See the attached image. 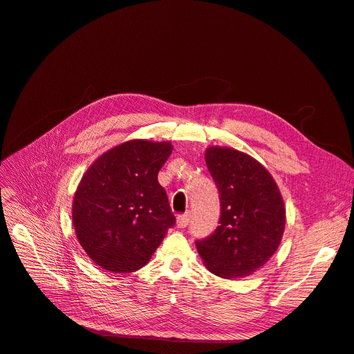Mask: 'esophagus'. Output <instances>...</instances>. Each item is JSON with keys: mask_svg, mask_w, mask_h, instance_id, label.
Here are the masks:
<instances>
[{"mask_svg": "<svg viewBox=\"0 0 354 354\" xmlns=\"http://www.w3.org/2000/svg\"><path fill=\"white\" fill-rule=\"evenodd\" d=\"M189 222H190V214L189 213H184V214H180L178 217H177V226L178 227H186L187 225H189Z\"/></svg>", "mask_w": 354, "mask_h": 354, "instance_id": "esophagus-1", "label": "esophagus"}]
</instances>
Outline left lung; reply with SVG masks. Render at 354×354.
Instances as JSON below:
<instances>
[{"mask_svg": "<svg viewBox=\"0 0 354 354\" xmlns=\"http://www.w3.org/2000/svg\"><path fill=\"white\" fill-rule=\"evenodd\" d=\"M206 164L221 200L218 226L196 248L210 272L226 279L248 277L279 246L285 207L272 176L248 154L212 147Z\"/></svg>", "mask_w": 354, "mask_h": 354, "instance_id": "left-lung-1", "label": "left lung"}]
</instances>
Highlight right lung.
<instances>
[{
	"label": "right lung",
	"instance_id": "add662e5",
	"mask_svg": "<svg viewBox=\"0 0 354 354\" xmlns=\"http://www.w3.org/2000/svg\"><path fill=\"white\" fill-rule=\"evenodd\" d=\"M170 142L128 141L100 156L82 177L73 200V226L89 258L106 271L142 268L176 225L158 171Z\"/></svg>",
	"mask_w": 354,
	"mask_h": 354
}]
</instances>
